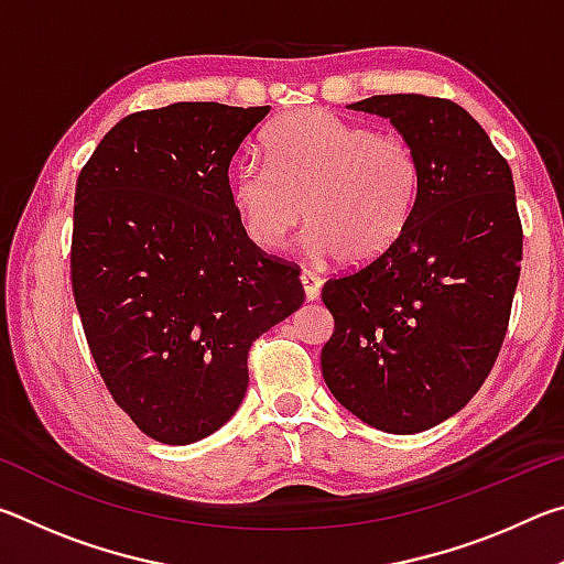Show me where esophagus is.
<instances>
[{"label":"esophagus","instance_id":"34e87169","mask_svg":"<svg viewBox=\"0 0 564 564\" xmlns=\"http://www.w3.org/2000/svg\"><path fill=\"white\" fill-rule=\"evenodd\" d=\"M301 283H303V291H305V299L308 301H316L321 295V275H316L313 271H301Z\"/></svg>","mask_w":564,"mask_h":564}]
</instances>
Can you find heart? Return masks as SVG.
Instances as JSON below:
<instances>
[{"label":"heart","mask_w":564,"mask_h":564,"mask_svg":"<svg viewBox=\"0 0 564 564\" xmlns=\"http://www.w3.org/2000/svg\"><path fill=\"white\" fill-rule=\"evenodd\" d=\"M263 156L265 164L243 161L228 178L238 224L263 251L281 248L305 216L313 253L368 265L415 212L420 161L398 133L303 109L271 123Z\"/></svg>","instance_id":"heart-1"}]
</instances>
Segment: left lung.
Returning <instances> with one entry per match:
<instances>
[{"instance_id":"left-lung-1","label":"left lung","mask_w":564,"mask_h":564,"mask_svg":"<svg viewBox=\"0 0 564 564\" xmlns=\"http://www.w3.org/2000/svg\"><path fill=\"white\" fill-rule=\"evenodd\" d=\"M350 109L415 149L420 191L388 253L323 285L336 328L321 370L362 423L413 435L467 405L508 333L522 261L512 171L451 99L380 94Z\"/></svg>"}]
</instances>
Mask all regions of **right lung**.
I'll list each match as a JSON object with an SVG mask.
<instances>
[{
    "label": "right lung",
    "instance_id": "right-lung-1",
    "mask_svg": "<svg viewBox=\"0 0 564 564\" xmlns=\"http://www.w3.org/2000/svg\"><path fill=\"white\" fill-rule=\"evenodd\" d=\"M271 107L178 101L121 119L76 178L72 291L111 398L188 445L231 420L251 343L305 299L228 198V166Z\"/></svg>",
    "mask_w": 564,
    "mask_h": 564
}]
</instances>
